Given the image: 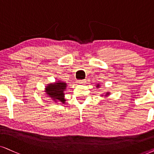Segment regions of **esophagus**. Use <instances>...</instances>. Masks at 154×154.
<instances>
[{"label":"esophagus","mask_w":154,"mask_h":154,"mask_svg":"<svg viewBox=\"0 0 154 154\" xmlns=\"http://www.w3.org/2000/svg\"><path fill=\"white\" fill-rule=\"evenodd\" d=\"M77 83L80 84V85H84V84L86 83V80L85 79H79V80H77Z\"/></svg>","instance_id":"esophagus-1"}]
</instances>
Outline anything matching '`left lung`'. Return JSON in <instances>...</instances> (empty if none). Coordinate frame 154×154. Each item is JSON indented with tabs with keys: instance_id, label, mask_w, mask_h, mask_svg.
I'll use <instances>...</instances> for the list:
<instances>
[{
	"instance_id": "left-lung-1",
	"label": "left lung",
	"mask_w": 154,
	"mask_h": 154,
	"mask_svg": "<svg viewBox=\"0 0 154 154\" xmlns=\"http://www.w3.org/2000/svg\"><path fill=\"white\" fill-rule=\"evenodd\" d=\"M97 87H99V85H97ZM107 94H106V95H107Z\"/></svg>"
}]
</instances>
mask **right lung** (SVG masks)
Segmentation results:
<instances>
[{"label":"right lung","instance_id":"add662e5","mask_svg":"<svg viewBox=\"0 0 154 154\" xmlns=\"http://www.w3.org/2000/svg\"><path fill=\"white\" fill-rule=\"evenodd\" d=\"M66 83L62 82H57L55 84L49 85L46 87L47 94H49L50 97L54 100L60 101L62 103H65L64 98V90L66 88Z\"/></svg>","mask_w":154,"mask_h":154}]
</instances>
